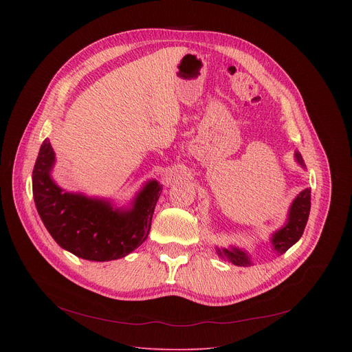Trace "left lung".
Instances as JSON below:
<instances>
[{"label": "left lung", "instance_id": "1", "mask_svg": "<svg viewBox=\"0 0 352 352\" xmlns=\"http://www.w3.org/2000/svg\"><path fill=\"white\" fill-rule=\"evenodd\" d=\"M294 155H295V161H297L302 168H305V164L301 154L298 151H295ZM309 208H311V190L305 188L292 201L289 212H288V219L284 224V227H281L278 231H275L271 236V243L276 254H284L301 238L308 221ZM217 254L221 258L227 260L228 263H232L234 265H238V267H248L252 264L248 254L235 247L217 248Z\"/></svg>", "mask_w": 352, "mask_h": 352}]
</instances>
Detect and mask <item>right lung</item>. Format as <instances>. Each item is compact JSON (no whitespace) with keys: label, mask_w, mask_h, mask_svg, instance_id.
Listing matches in <instances>:
<instances>
[{"label":"right lung","mask_w":352,"mask_h":352,"mask_svg":"<svg viewBox=\"0 0 352 352\" xmlns=\"http://www.w3.org/2000/svg\"><path fill=\"white\" fill-rule=\"evenodd\" d=\"M55 154L47 138L32 171L36 211L57 244L88 261L118 260L138 248L150 234L162 186L153 179L135 195L131 208H113L111 202L68 192L51 178Z\"/></svg>","instance_id":"1"}]
</instances>
